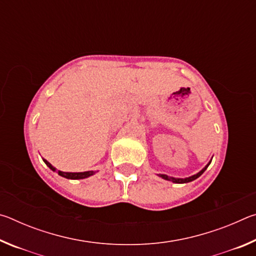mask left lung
<instances>
[{"instance_id":"1","label":"left lung","mask_w":256,"mask_h":256,"mask_svg":"<svg viewBox=\"0 0 256 256\" xmlns=\"http://www.w3.org/2000/svg\"><path fill=\"white\" fill-rule=\"evenodd\" d=\"M211 164V162L206 164V166L203 168V170H201V172H198V174H196V175H193V176H190V177H188V178H175V177H170V176H167V175H164V174H159V176L162 177V178H164V180H170V182H172V183H178V184H183V183H188V182H192V180H196L198 177H200L203 172H206V170L208 168V166H209V164Z\"/></svg>"}]
</instances>
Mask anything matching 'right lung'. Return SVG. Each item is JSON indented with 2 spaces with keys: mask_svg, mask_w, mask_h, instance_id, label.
Masks as SVG:
<instances>
[{
  "mask_svg": "<svg viewBox=\"0 0 256 256\" xmlns=\"http://www.w3.org/2000/svg\"><path fill=\"white\" fill-rule=\"evenodd\" d=\"M44 160V162L52 170L55 172L56 168L52 166V164L47 162L46 159H42ZM58 175H60L62 177H66V178H68V180H82V178H86V177L92 176L94 174V170H89V172H60V170H58Z\"/></svg>",
  "mask_w": 256,
  "mask_h": 256,
  "instance_id": "obj_1",
  "label": "right lung"
}]
</instances>
